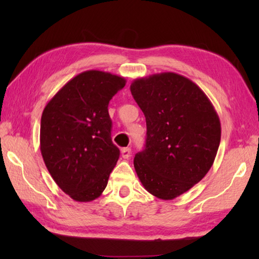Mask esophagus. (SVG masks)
Instances as JSON below:
<instances>
[{
  "label": "esophagus",
  "mask_w": 259,
  "mask_h": 259,
  "mask_svg": "<svg viewBox=\"0 0 259 259\" xmlns=\"http://www.w3.org/2000/svg\"><path fill=\"white\" fill-rule=\"evenodd\" d=\"M121 154L123 159H129L131 156V148L130 147H124L121 150Z\"/></svg>",
  "instance_id": "34e87169"
}]
</instances>
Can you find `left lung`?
<instances>
[{
    "label": "left lung",
    "mask_w": 259,
    "mask_h": 259,
    "mask_svg": "<svg viewBox=\"0 0 259 259\" xmlns=\"http://www.w3.org/2000/svg\"><path fill=\"white\" fill-rule=\"evenodd\" d=\"M131 94L146 117L145 150L134 166L140 183L157 199L172 200L202 179L221 143V121L200 88L165 72L136 78Z\"/></svg>",
    "instance_id": "left-lung-1"
}]
</instances>
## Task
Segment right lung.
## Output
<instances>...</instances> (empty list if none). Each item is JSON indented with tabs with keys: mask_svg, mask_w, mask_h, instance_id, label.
Wrapping results in <instances>:
<instances>
[{
	"mask_svg": "<svg viewBox=\"0 0 259 259\" xmlns=\"http://www.w3.org/2000/svg\"><path fill=\"white\" fill-rule=\"evenodd\" d=\"M125 78L108 72H82L43 109L40 150L60 190L77 202L102 195L120 150L112 143L108 104Z\"/></svg>",
	"mask_w": 259,
	"mask_h": 259,
	"instance_id": "add662e5",
	"label": "right lung"
}]
</instances>
